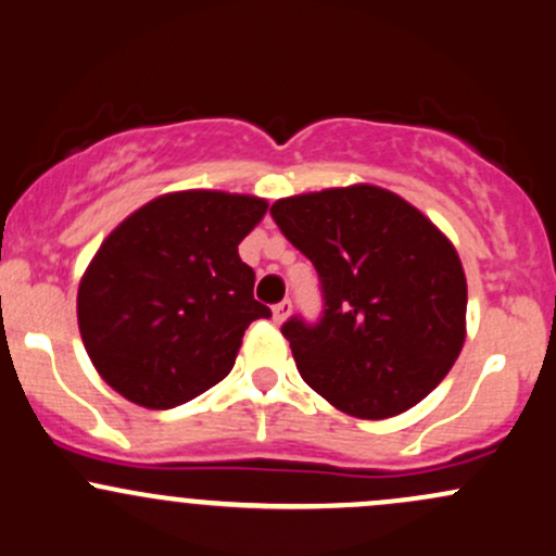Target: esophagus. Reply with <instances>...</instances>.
I'll list each match as a JSON object with an SVG mask.
<instances>
[{
	"label": "esophagus",
	"mask_w": 556,
	"mask_h": 556,
	"mask_svg": "<svg viewBox=\"0 0 556 556\" xmlns=\"http://www.w3.org/2000/svg\"><path fill=\"white\" fill-rule=\"evenodd\" d=\"M289 312H291V302L289 299H283V302H278L276 307H273V320L283 323L286 317H289Z\"/></svg>",
	"instance_id": "34e87169"
}]
</instances>
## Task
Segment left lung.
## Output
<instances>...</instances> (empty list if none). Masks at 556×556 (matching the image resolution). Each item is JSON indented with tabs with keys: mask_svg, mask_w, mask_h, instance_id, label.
Instances as JSON below:
<instances>
[{
	"mask_svg": "<svg viewBox=\"0 0 556 556\" xmlns=\"http://www.w3.org/2000/svg\"><path fill=\"white\" fill-rule=\"evenodd\" d=\"M270 215L320 280V317L280 328L299 376L365 420L415 407L465 344V270L446 236L378 186L278 199Z\"/></svg>",
	"mask_w": 556,
	"mask_h": 556,
	"instance_id": "1",
	"label": "left lung"
}]
</instances>
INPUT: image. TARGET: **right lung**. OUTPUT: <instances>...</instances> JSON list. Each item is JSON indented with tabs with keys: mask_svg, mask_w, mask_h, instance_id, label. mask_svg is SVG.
<instances>
[{
	"mask_svg": "<svg viewBox=\"0 0 556 556\" xmlns=\"http://www.w3.org/2000/svg\"><path fill=\"white\" fill-rule=\"evenodd\" d=\"M265 210L257 197L180 191L104 239L80 280L78 328L117 394L170 409L228 376L249 323L273 315L239 257Z\"/></svg>",
	"mask_w": 556,
	"mask_h": 556,
	"instance_id": "1",
	"label": "right lung"
}]
</instances>
